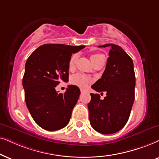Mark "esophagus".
<instances>
[{
  "label": "esophagus",
  "instance_id": "obj_1",
  "mask_svg": "<svg viewBox=\"0 0 159 159\" xmlns=\"http://www.w3.org/2000/svg\"><path fill=\"white\" fill-rule=\"evenodd\" d=\"M85 92V91H84V89H81V93H83V92Z\"/></svg>",
  "mask_w": 159,
  "mask_h": 159
}]
</instances>
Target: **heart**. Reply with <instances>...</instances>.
I'll list each match as a JSON object with an SVG mask.
<instances>
[{
  "instance_id": "1",
  "label": "heart",
  "mask_w": 159,
  "mask_h": 159,
  "mask_svg": "<svg viewBox=\"0 0 159 159\" xmlns=\"http://www.w3.org/2000/svg\"><path fill=\"white\" fill-rule=\"evenodd\" d=\"M78 58V54H74L72 55L68 63V66L70 69L72 70L75 67L76 62H77ZM90 59L94 66L99 62H105V57L104 55L102 54H99V53H96V54H92L90 57ZM90 81V78H89L85 75H82V74H75V75L72 76L70 79V82L72 84L81 88L86 87V86H88V84H89Z\"/></svg>"
}]
</instances>
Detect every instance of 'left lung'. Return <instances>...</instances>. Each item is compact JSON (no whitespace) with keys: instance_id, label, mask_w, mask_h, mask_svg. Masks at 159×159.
<instances>
[{"instance_id":"1","label":"left lung","mask_w":159,"mask_h":159,"mask_svg":"<svg viewBox=\"0 0 159 159\" xmlns=\"http://www.w3.org/2000/svg\"><path fill=\"white\" fill-rule=\"evenodd\" d=\"M111 46L109 57L102 78L92 88L97 92H106L101 99L99 94H91L88 104L91 126L104 134H113L125 126L134 101L135 74L132 58L120 46L107 43L99 47Z\"/></svg>"}]
</instances>
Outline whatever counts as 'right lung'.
<instances>
[{
	"instance_id": "right-lung-1",
	"label": "right lung",
	"mask_w": 159,
	"mask_h": 159,
	"mask_svg": "<svg viewBox=\"0 0 159 159\" xmlns=\"http://www.w3.org/2000/svg\"><path fill=\"white\" fill-rule=\"evenodd\" d=\"M84 47L44 44L27 60L22 79L25 102L33 120L43 129L59 130L70 121L79 88L70 85L64 94H58L55 87L61 81H68L72 54Z\"/></svg>"
}]
</instances>
